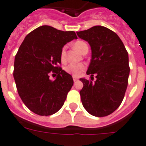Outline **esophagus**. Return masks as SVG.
Instances as JSON below:
<instances>
[{
	"mask_svg": "<svg viewBox=\"0 0 146 146\" xmlns=\"http://www.w3.org/2000/svg\"><path fill=\"white\" fill-rule=\"evenodd\" d=\"M73 80H74V82H76V81H78V78H76V77H75V76H73Z\"/></svg>",
	"mask_w": 146,
	"mask_h": 146,
	"instance_id": "34e87169",
	"label": "esophagus"
}]
</instances>
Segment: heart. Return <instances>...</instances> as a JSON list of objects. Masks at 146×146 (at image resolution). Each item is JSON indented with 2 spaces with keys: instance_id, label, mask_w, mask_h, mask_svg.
I'll list each match as a JSON object with an SVG mask.
<instances>
[{
  "instance_id": "b5f03b06",
  "label": "heart",
  "mask_w": 146,
  "mask_h": 146,
  "mask_svg": "<svg viewBox=\"0 0 146 146\" xmlns=\"http://www.w3.org/2000/svg\"><path fill=\"white\" fill-rule=\"evenodd\" d=\"M73 47L82 54H83L85 50H88L87 44L82 40H77L74 42L73 43ZM66 50L67 47L64 46L62 47L60 53V59L62 62H65L66 60ZM85 69H86V65L84 63H78V64H69L64 68V70L66 72L72 75L73 76H79L84 71Z\"/></svg>"
}]
</instances>
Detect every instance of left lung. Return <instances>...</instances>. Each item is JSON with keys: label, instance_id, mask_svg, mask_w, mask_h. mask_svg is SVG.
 I'll list each match as a JSON object with an SVG mask.
<instances>
[{"label": "left lung", "instance_id": "left-lung-1", "mask_svg": "<svg viewBox=\"0 0 146 146\" xmlns=\"http://www.w3.org/2000/svg\"><path fill=\"white\" fill-rule=\"evenodd\" d=\"M76 34L88 42L92 50L86 72L92 80L80 79L84 84L79 92L82 104L92 116H106L119 108L124 98L130 72L128 52L117 34L104 26H94Z\"/></svg>", "mask_w": 146, "mask_h": 146}]
</instances>
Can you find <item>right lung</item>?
Returning <instances> with one entry per match:
<instances>
[{
	"instance_id": "obj_1",
	"label": "right lung",
	"mask_w": 146,
	"mask_h": 146,
	"mask_svg": "<svg viewBox=\"0 0 146 146\" xmlns=\"http://www.w3.org/2000/svg\"><path fill=\"white\" fill-rule=\"evenodd\" d=\"M77 39L74 31H62L42 25L29 33L17 52L13 76L20 97L26 106L40 116L58 111L72 86V76L60 67L65 44ZM56 73L55 80L49 79Z\"/></svg>"
}]
</instances>
